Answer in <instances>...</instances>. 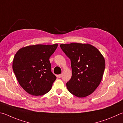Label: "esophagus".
I'll return each mask as SVG.
<instances>
[{
	"label": "esophagus",
	"mask_w": 123,
	"mask_h": 123,
	"mask_svg": "<svg viewBox=\"0 0 123 123\" xmlns=\"http://www.w3.org/2000/svg\"><path fill=\"white\" fill-rule=\"evenodd\" d=\"M57 77L58 78H61V77H62V75H61V74L58 75H57Z\"/></svg>",
	"instance_id": "34e87169"
}]
</instances>
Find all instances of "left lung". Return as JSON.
Listing matches in <instances>:
<instances>
[{"label": "left lung", "instance_id": "8db88e82", "mask_svg": "<svg viewBox=\"0 0 123 123\" xmlns=\"http://www.w3.org/2000/svg\"><path fill=\"white\" fill-rule=\"evenodd\" d=\"M60 47L71 61L72 75L66 84L68 91L80 98L91 94L102 81L105 67L103 56L88 43L61 44Z\"/></svg>", "mask_w": 123, "mask_h": 123}]
</instances>
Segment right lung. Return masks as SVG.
<instances>
[{
  "label": "right lung",
  "instance_id": "1",
  "mask_svg": "<svg viewBox=\"0 0 123 123\" xmlns=\"http://www.w3.org/2000/svg\"><path fill=\"white\" fill-rule=\"evenodd\" d=\"M58 44H36L20 49L12 68L19 84L29 94L43 95L50 90L56 77L51 71L49 59Z\"/></svg>",
  "mask_w": 123,
  "mask_h": 123
}]
</instances>
